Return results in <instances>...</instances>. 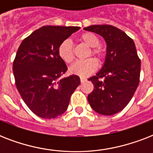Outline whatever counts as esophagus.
I'll return each instance as SVG.
<instances>
[{"mask_svg":"<svg viewBox=\"0 0 153 153\" xmlns=\"http://www.w3.org/2000/svg\"><path fill=\"white\" fill-rule=\"evenodd\" d=\"M86 80V78H83V77H80V81H81V82H85Z\"/></svg>","mask_w":153,"mask_h":153,"instance_id":"esophagus-1","label":"esophagus"}]
</instances>
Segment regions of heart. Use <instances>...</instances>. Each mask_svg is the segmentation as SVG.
I'll list each match as a JSON object with an SVG mask.
<instances>
[{
	"label": "heart",
	"mask_w": 153,
	"mask_h": 153,
	"mask_svg": "<svg viewBox=\"0 0 153 153\" xmlns=\"http://www.w3.org/2000/svg\"><path fill=\"white\" fill-rule=\"evenodd\" d=\"M79 39L83 44L91 48L88 53V57L94 55L98 61L104 59V51L98 46L100 44L98 36L92 32H84L80 36ZM58 55L66 63L71 64L74 60V51L72 42L69 39H65L59 45ZM98 67V62L95 59L91 58L84 61H78L71 68L72 74H77L81 77H86L92 74Z\"/></svg>",
	"instance_id": "heart-1"
}]
</instances>
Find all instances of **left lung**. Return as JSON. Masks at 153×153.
I'll return each instance as SVG.
<instances>
[{"label": "left lung", "instance_id": "left-lung-1", "mask_svg": "<svg viewBox=\"0 0 153 153\" xmlns=\"http://www.w3.org/2000/svg\"><path fill=\"white\" fill-rule=\"evenodd\" d=\"M84 30L95 32L106 43L104 65L88 79L94 89L88 94L92 109L102 115L121 111L133 98L140 82V59L130 37L112 25H91Z\"/></svg>", "mask_w": 153, "mask_h": 153}]
</instances>
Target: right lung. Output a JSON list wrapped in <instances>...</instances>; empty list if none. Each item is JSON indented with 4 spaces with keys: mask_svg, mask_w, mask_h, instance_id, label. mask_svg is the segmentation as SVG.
Returning <instances> with one entry per match:
<instances>
[{
    "mask_svg": "<svg viewBox=\"0 0 153 153\" xmlns=\"http://www.w3.org/2000/svg\"><path fill=\"white\" fill-rule=\"evenodd\" d=\"M79 28L44 26L25 38L18 48L13 66L16 86L27 107L42 118L63 114L80 84L75 74L61 78L67 67L58 55L61 42Z\"/></svg>",
    "mask_w": 153,
    "mask_h": 153,
    "instance_id": "1",
    "label": "right lung"
}]
</instances>
